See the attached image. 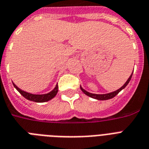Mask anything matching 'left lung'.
<instances>
[{
  "label": "left lung",
  "mask_w": 149,
  "mask_h": 149,
  "mask_svg": "<svg viewBox=\"0 0 149 149\" xmlns=\"http://www.w3.org/2000/svg\"><path fill=\"white\" fill-rule=\"evenodd\" d=\"M132 74H133V72L132 73V75L130 76V77L128 78L126 83H125L124 85H123L120 89H118V91H113V92H111V93H106V94H95V93H89L87 91H86L85 90L82 88L81 86H80V89H81V91L84 92L86 95L89 96V97H91L92 98H94V99H97V100H109V99H111V98L114 97L117 94H118L120 91H122L123 89L125 88V86H127L128 83L130 82L131 79H132Z\"/></svg>",
  "instance_id": "8db88e82"
}]
</instances>
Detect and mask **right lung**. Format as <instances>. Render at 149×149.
Masks as SVG:
<instances>
[{
  "instance_id": "add662e5",
  "label": "right lung",
  "mask_w": 149,
  "mask_h": 149,
  "mask_svg": "<svg viewBox=\"0 0 149 149\" xmlns=\"http://www.w3.org/2000/svg\"><path fill=\"white\" fill-rule=\"evenodd\" d=\"M14 86H15V88L17 89V91L19 92L21 94H22L24 98H26L27 100H31V101H34V102H38V103H42V102H46L50 100L51 99L55 97V96L58 93V85H56L55 89H54L53 91H52L50 93H45V94H31V93H27L25 91H22L21 89H19L17 87L15 84H13Z\"/></svg>"
}]
</instances>
